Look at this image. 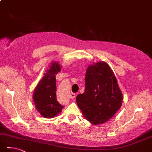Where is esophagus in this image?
<instances>
[{
  "label": "esophagus",
  "instance_id": "1",
  "mask_svg": "<svg viewBox=\"0 0 152 152\" xmlns=\"http://www.w3.org/2000/svg\"><path fill=\"white\" fill-rule=\"evenodd\" d=\"M69 96H70L71 99H74V98H75V97L76 96V94H75V93H71L70 94Z\"/></svg>",
  "mask_w": 152,
  "mask_h": 152
}]
</instances>
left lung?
Returning <instances> with one entry per match:
<instances>
[{"label":"left lung","instance_id":"obj_1","mask_svg":"<svg viewBox=\"0 0 152 152\" xmlns=\"http://www.w3.org/2000/svg\"><path fill=\"white\" fill-rule=\"evenodd\" d=\"M85 81V92L77 95V104L91 124H104L114 116L123 101L115 75L107 62L99 61L88 65Z\"/></svg>","mask_w":152,"mask_h":152}]
</instances>
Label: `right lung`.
Wrapping results in <instances>:
<instances>
[{
  "label": "right lung",
  "mask_w": 152,
  "mask_h": 152,
  "mask_svg": "<svg viewBox=\"0 0 152 152\" xmlns=\"http://www.w3.org/2000/svg\"><path fill=\"white\" fill-rule=\"evenodd\" d=\"M62 66L58 61L51 63L44 77L36 85L33 93V101L36 110L46 118H52L61 113L63 108L57 101L56 75Z\"/></svg>",
  "instance_id": "obj_1"
}]
</instances>
